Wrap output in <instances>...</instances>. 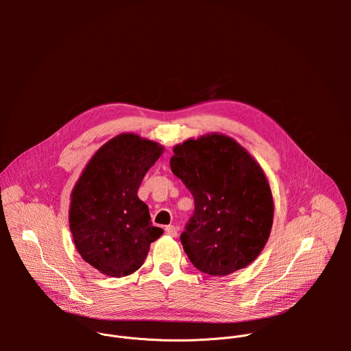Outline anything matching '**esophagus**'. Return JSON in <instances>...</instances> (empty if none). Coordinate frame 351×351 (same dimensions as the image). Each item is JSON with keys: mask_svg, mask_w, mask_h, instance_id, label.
I'll use <instances>...</instances> for the list:
<instances>
[{"mask_svg": "<svg viewBox=\"0 0 351 351\" xmlns=\"http://www.w3.org/2000/svg\"><path fill=\"white\" fill-rule=\"evenodd\" d=\"M165 233H167L168 236L176 237V236H178V229H176L173 225H168V226L165 228Z\"/></svg>", "mask_w": 351, "mask_h": 351, "instance_id": "1", "label": "esophagus"}]
</instances>
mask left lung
Returning a JSON list of instances; mask_svg holds the SVG:
<instances>
[{
  "instance_id": "obj_1",
  "label": "left lung",
  "mask_w": 351,
  "mask_h": 351,
  "mask_svg": "<svg viewBox=\"0 0 351 351\" xmlns=\"http://www.w3.org/2000/svg\"><path fill=\"white\" fill-rule=\"evenodd\" d=\"M171 169L194 198L180 234L191 264L213 276L252 264L274 221L271 187L258 162L232 137L211 133L176 144Z\"/></svg>"
}]
</instances>
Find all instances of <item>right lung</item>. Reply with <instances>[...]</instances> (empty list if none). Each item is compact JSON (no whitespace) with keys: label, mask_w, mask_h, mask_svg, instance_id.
Segmentation results:
<instances>
[{"label":"right lung","mask_w":351,"mask_h":351,"mask_svg":"<svg viewBox=\"0 0 351 351\" xmlns=\"http://www.w3.org/2000/svg\"><path fill=\"white\" fill-rule=\"evenodd\" d=\"M164 147L133 133L107 141L91 157L71 194L69 228L82 258L101 274L137 271L164 230L153 226L137 197L140 183Z\"/></svg>","instance_id":"obj_1"}]
</instances>
